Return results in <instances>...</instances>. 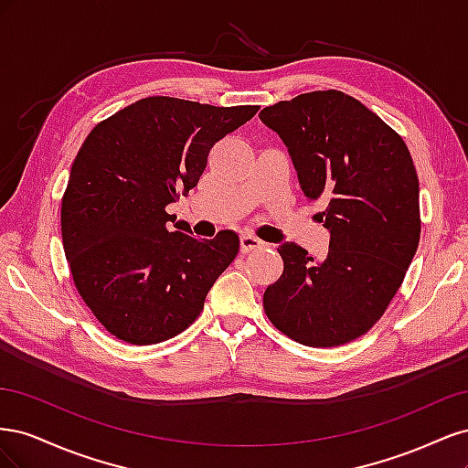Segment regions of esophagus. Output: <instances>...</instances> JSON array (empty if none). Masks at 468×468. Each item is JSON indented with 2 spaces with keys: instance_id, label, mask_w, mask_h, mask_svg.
I'll list each match as a JSON object with an SVG mask.
<instances>
[{
  "instance_id": "1",
  "label": "esophagus",
  "mask_w": 468,
  "mask_h": 468,
  "mask_svg": "<svg viewBox=\"0 0 468 468\" xmlns=\"http://www.w3.org/2000/svg\"><path fill=\"white\" fill-rule=\"evenodd\" d=\"M265 244L261 242L260 238L251 236V234H242V238H239V248H242L244 253L248 251H253V250H261Z\"/></svg>"
}]
</instances>
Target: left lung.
Instances as JSON below:
<instances>
[{
    "instance_id": "8db88e82",
    "label": "left lung",
    "mask_w": 468,
    "mask_h": 468,
    "mask_svg": "<svg viewBox=\"0 0 468 468\" xmlns=\"http://www.w3.org/2000/svg\"><path fill=\"white\" fill-rule=\"evenodd\" d=\"M308 201H318L330 250L316 260L277 248L282 275L265 289L277 330L310 347H334L373 328L402 285L420 242V183L404 140L344 91H313L265 107Z\"/></svg>"
}]
</instances>
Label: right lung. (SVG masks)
Masks as SVG:
<instances>
[{
  "instance_id": "add662e5",
  "label": "right lung",
  "mask_w": 468,
  "mask_h": 468,
  "mask_svg": "<svg viewBox=\"0 0 468 468\" xmlns=\"http://www.w3.org/2000/svg\"><path fill=\"white\" fill-rule=\"evenodd\" d=\"M258 109L146 97L81 144L62 199L64 251L81 299L122 342L152 346L189 328L238 256L236 232L199 239L165 207L199 183L210 148Z\"/></svg>"
}]
</instances>
